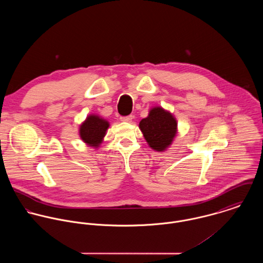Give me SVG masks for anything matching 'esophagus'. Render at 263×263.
<instances>
[{"mask_svg": "<svg viewBox=\"0 0 263 263\" xmlns=\"http://www.w3.org/2000/svg\"><path fill=\"white\" fill-rule=\"evenodd\" d=\"M134 116L133 115H128V116H122L120 117V120L123 121V122H130L133 120Z\"/></svg>", "mask_w": 263, "mask_h": 263, "instance_id": "1", "label": "esophagus"}]
</instances>
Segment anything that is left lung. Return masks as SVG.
<instances>
[{"label":"left lung","mask_w":263,"mask_h":263,"mask_svg":"<svg viewBox=\"0 0 263 263\" xmlns=\"http://www.w3.org/2000/svg\"><path fill=\"white\" fill-rule=\"evenodd\" d=\"M139 127L149 147L157 152L167 150L177 134V120L170 111L161 106L152 107Z\"/></svg>","instance_id":"1"}]
</instances>
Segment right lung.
Returning <instances> with one entry per match:
<instances>
[{
  "mask_svg": "<svg viewBox=\"0 0 263 263\" xmlns=\"http://www.w3.org/2000/svg\"><path fill=\"white\" fill-rule=\"evenodd\" d=\"M109 122L98 114H90L80 124L79 136L81 140L89 147L97 149L102 144Z\"/></svg>",
  "mask_w": 263,
  "mask_h": 263,
  "instance_id": "1",
  "label": "right lung"
}]
</instances>
